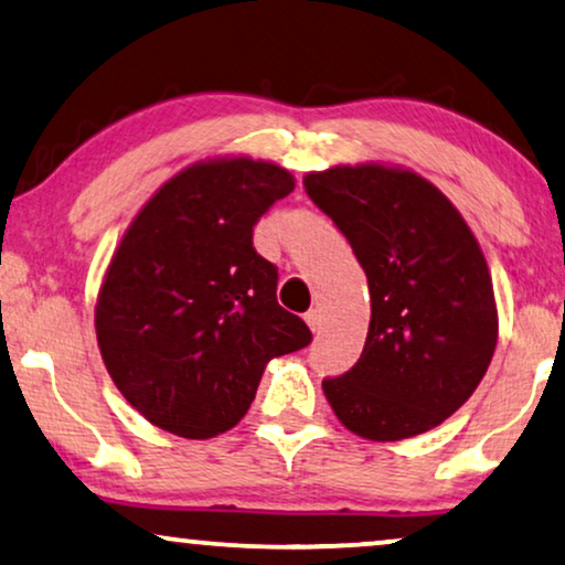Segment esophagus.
Segmentation results:
<instances>
[{
    "label": "esophagus",
    "mask_w": 565,
    "mask_h": 565,
    "mask_svg": "<svg viewBox=\"0 0 565 565\" xmlns=\"http://www.w3.org/2000/svg\"><path fill=\"white\" fill-rule=\"evenodd\" d=\"M306 323L311 327V331L316 334V331L321 329V311H316V308H311V311L306 313Z\"/></svg>",
    "instance_id": "34e87169"
}]
</instances>
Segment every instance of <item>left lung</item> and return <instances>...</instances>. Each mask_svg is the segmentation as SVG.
<instances>
[{
  "mask_svg": "<svg viewBox=\"0 0 565 565\" xmlns=\"http://www.w3.org/2000/svg\"><path fill=\"white\" fill-rule=\"evenodd\" d=\"M306 192L350 242L370 288L360 360L323 377L354 435H422L470 398L497 350L499 319L483 252L435 184L381 164L313 172Z\"/></svg>",
  "mask_w": 565,
  "mask_h": 565,
  "instance_id": "obj_1",
  "label": "left lung"
}]
</instances>
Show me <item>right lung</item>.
I'll return each mask as SVG.
<instances>
[{
  "label": "right lung",
  "mask_w": 565,
  "mask_h": 565,
  "mask_svg": "<svg viewBox=\"0 0 565 565\" xmlns=\"http://www.w3.org/2000/svg\"><path fill=\"white\" fill-rule=\"evenodd\" d=\"M296 182L269 161L213 159L172 177L107 267L95 327L113 383L157 427L207 439L242 422L265 365L311 344L277 303L254 226Z\"/></svg>",
  "instance_id": "1"
}]
</instances>
